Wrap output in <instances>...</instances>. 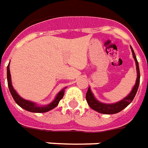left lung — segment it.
I'll return each mask as SVG.
<instances>
[{
    "label": "left lung",
    "instance_id": "8db88e82",
    "mask_svg": "<svg viewBox=\"0 0 148 148\" xmlns=\"http://www.w3.org/2000/svg\"><path fill=\"white\" fill-rule=\"evenodd\" d=\"M131 51L132 53V57L135 60L136 66V73H137V76H136V81L132 91L130 92V93L125 98L121 99L120 101L113 103H102L99 101L98 99L94 96L93 93L92 92L90 87H88V92L86 93L85 98L87 100L88 106L90 107L92 110H96L97 112L101 114H117L121 111V110L126 108L128 105H130L132 101L134 99L136 92L138 90L139 85H140V68H139V63L138 61L136 60L134 51L131 46Z\"/></svg>",
    "mask_w": 148,
    "mask_h": 148
}]
</instances>
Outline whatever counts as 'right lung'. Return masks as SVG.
<instances>
[{"mask_svg": "<svg viewBox=\"0 0 148 148\" xmlns=\"http://www.w3.org/2000/svg\"><path fill=\"white\" fill-rule=\"evenodd\" d=\"M10 63H8L7 67V80H8V88L12 96L13 99L16 101L17 104L22 108L24 110L29 111V112H33V113H45V112H48L49 110L54 109L56 107H57L59 103H60V99H62L64 95V92H65V88H63L62 90H60L56 96L55 97V99L52 100L50 103L47 105H40L38 104L37 103L30 101V100H27L23 98H22L21 96H19L17 92H16L14 88H13L12 84V78H11V74H10V69H9Z\"/></svg>", "mask_w": 148, "mask_h": 148, "instance_id": "obj_1", "label": "right lung"}]
</instances>
